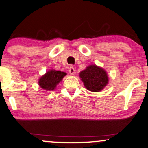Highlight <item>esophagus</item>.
<instances>
[{
  "instance_id": "esophagus-1",
  "label": "esophagus",
  "mask_w": 148,
  "mask_h": 148,
  "mask_svg": "<svg viewBox=\"0 0 148 148\" xmlns=\"http://www.w3.org/2000/svg\"><path fill=\"white\" fill-rule=\"evenodd\" d=\"M69 73L71 75H74L75 73V69L73 66H71L70 69H69Z\"/></svg>"
}]
</instances>
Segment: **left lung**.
Returning a JSON list of instances; mask_svg holds the SVG:
<instances>
[{
	"instance_id": "left-lung-1",
	"label": "left lung",
	"mask_w": 148,
	"mask_h": 148,
	"mask_svg": "<svg viewBox=\"0 0 148 148\" xmlns=\"http://www.w3.org/2000/svg\"><path fill=\"white\" fill-rule=\"evenodd\" d=\"M79 77L86 89L99 92L104 89L109 82V77L103 68L91 64L79 73Z\"/></svg>"
}]
</instances>
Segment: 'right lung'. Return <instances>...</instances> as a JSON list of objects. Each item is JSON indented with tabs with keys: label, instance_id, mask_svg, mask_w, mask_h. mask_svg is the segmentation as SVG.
I'll return each mask as SVG.
<instances>
[{
	"label": "right lung",
	"instance_id": "obj_1",
	"mask_svg": "<svg viewBox=\"0 0 148 148\" xmlns=\"http://www.w3.org/2000/svg\"><path fill=\"white\" fill-rule=\"evenodd\" d=\"M67 75L66 73L61 71H56L51 69L43 75L39 79V86L46 91H54L57 84L62 82L64 76Z\"/></svg>",
	"mask_w": 148,
	"mask_h": 148
}]
</instances>
